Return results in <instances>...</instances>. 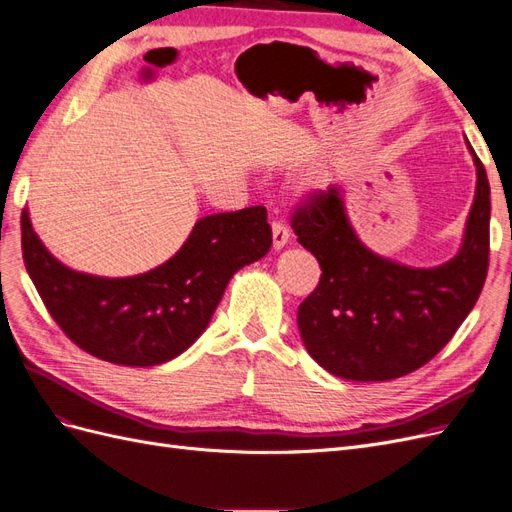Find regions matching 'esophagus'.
<instances>
[{"mask_svg":"<svg viewBox=\"0 0 512 512\" xmlns=\"http://www.w3.org/2000/svg\"><path fill=\"white\" fill-rule=\"evenodd\" d=\"M271 230H273V247L275 250H282V247L290 241V230L286 224L273 220L271 222Z\"/></svg>","mask_w":512,"mask_h":512,"instance_id":"esophagus-1","label":"esophagus"}]
</instances>
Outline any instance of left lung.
<instances>
[{
    "mask_svg": "<svg viewBox=\"0 0 512 512\" xmlns=\"http://www.w3.org/2000/svg\"><path fill=\"white\" fill-rule=\"evenodd\" d=\"M468 149L476 164L474 203L461 250L440 267L414 269L367 250L337 185L294 209V235L322 269L297 322L307 352L329 374L356 382L412 374L472 312L489 269L491 200L485 166L470 143Z\"/></svg>",
    "mask_w": 512,
    "mask_h": 512,
    "instance_id": "left-lung-1",
    "label": "left lung"
}]
</instances>
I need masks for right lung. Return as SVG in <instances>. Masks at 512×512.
I'll return each instance as SVG.
<instances>
[{"label":"right lung","instance_id":"obj_1","mask_svg":"<svg viewBox=\"0 0 512 512\" xmlns=\"http://www.w3.org/2000/svg\"><path fill=\"white\" fill-rule=\"evenodd\" d=\"M21 245L40 299L76 346L115 365L151 367L196 342L230 277L269 252L271 226L265 207L207 215L164 265L115 280L61 265L38 239L27 211Z\"/></svg>","mask_w":512,"mask_h":512}]
</instances>
